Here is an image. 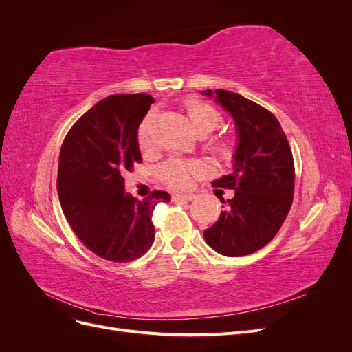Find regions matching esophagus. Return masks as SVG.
<instances>
[{"instance_id": "esophagus-1", "label": "esophagus", "mask_w": 352, "mask_h": 352, "mask_svg": "<svg viewBox=\"0 0 352 352\" xmlns=\"http://www.w3.org/2000/svg\"><path fill=\"white\" fill-rule=\"evenodd\" d=\"M172 198H173V201H194L195 195H192V194H175Z\"/></svg>"}]
</instances>
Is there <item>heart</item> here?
<instances>
[{"label": "heart", "mask_w": 352, "mask_h": 352, "mask_svg": "<svg viewBox=\"0 0 352 352\" xmlns=\"http://www.w3.org/2000/svg\"><path fill=\"white\" fill-rule=\"evenodd\" d=\"M185 109L190 124L195 129L199 136H207L214 132L221 123V114L206 101H201L198 98H189L185 102ZM150 124L151 117L148 116L142 120V123L138 127V145L142 153H146L151 148L150 140ZM211 153L214 154L216 158L220 162L229 163L230 160L235 157L236 145L230 138L228 136H219L211 142ZM202 170L198 162H182V160L172 158L162 164L158 170L160 179L172 188H185L189 185L190 177L198 175Z\"/></svg>", "instance_id": "b5f03b06"}]
</instances>
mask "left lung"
Segmentation results:
<instances>
[{
    "mask_svg": "<svg viewBox=\"0 0 352 352\" xmlns=\"http://www.w3.org/2000/svg\"><path fill=\"white\" fill-rule=\"evenodd\" d=\"M202 94L216 95V102L232 114L239 138L233 172L212 182L233 189L235 197L204 239L219 254L242 257L267 245L283 225L294 201V157L279 120L267 109L225 89Z\"/></svg>",
    "mask_w": 352,
    "mask_h": 352,
    "instance_id": "left-lung-1",
    "label": "left lung"
}]
</instances>
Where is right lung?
I'll use <instances>...</instances> for the list:
<instances>
[{"instance_id":"add662e5","label":"right lung","mask_w":352,"mask_h":352,"mask_svg":"<svg viewBox=\"0 0 352 352\" xmlns=\"http://www.w3.org/2000/svg\"><path fill=\"white\" fill-rule=\"evenodd\" d=\"M153 102L148 94L111 95L85 113L61 145L63 212L85 247L113 263L133 261L151 248L153 211L170 201L163 190L142 201L124 192L123 175L142 163L136 135Z\"/></svg>"}]
</instances>
